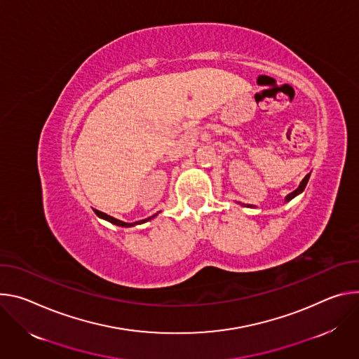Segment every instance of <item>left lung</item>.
Masks as SVG:
<instances>
[{
    "mask_svg": "<svg viewBox=\"0 0 359 359\" xmlns=\"http://www.w3.org/2000/svg\"><path fill=\"white\" fill-rule=\"evenodd\" d=\"M308 180H309V174H308V175H306V177H305V178L302 180V182L299 184V187H298V188H297V189H295L294 192H291V194H288V195H287V198H285V201H291L294 196H297V195H298L299 192H302V191L305 189L306 184H308Z\"/></svg>",
    "mask_w": 359,
    "mask_h": 359,
    "instance_id": "left-lung-1",
    "label": "left lung"
}]
</instances>
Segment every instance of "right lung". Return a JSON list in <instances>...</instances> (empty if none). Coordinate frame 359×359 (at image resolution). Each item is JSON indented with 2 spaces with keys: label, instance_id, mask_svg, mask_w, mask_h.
Segmentation results:
<instances>
[{
  "label": "right lung",
  "instance_id": "add662e5",
  "mask_svg": "<svg viewBox=\"0 0 359 359\" xmlns=\"http://www.w3.org/2000/svg\"><path fill=\"white\" fill-rule=\"evenodd\" d=\"M95 214L98 215V217H101V218H104V219H107V221H109V222H112V224H115V225H119V226H134V225H137V224H142V222H145V221H148V219H152L155 215H152V217H149V218H147V219H142V221H138V222H134V224H128V222H123V221H119V219H116V218H114V217H109V215H107V214H104V212H101V211H97L95 210Z\"/></svg>",
  "mask_w": 359,
  "mask_h": 359
}]
</instances>
